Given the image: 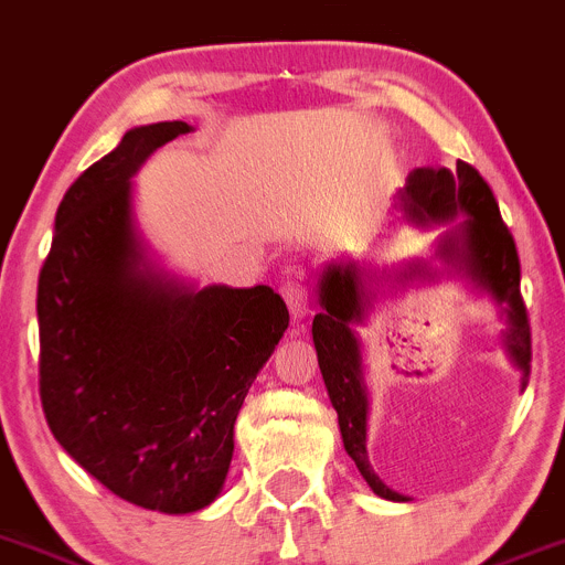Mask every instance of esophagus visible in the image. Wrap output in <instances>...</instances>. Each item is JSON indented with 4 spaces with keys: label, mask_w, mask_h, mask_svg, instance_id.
Segmentation results:
<instances>
[{
    "label": "esophagus",
    "mask_w": 565,
    "mask_h": 565,
    "mask_svg": "<svg viewBox=\"0 0 565 565\" xmlns=\"http://www.w3.org/2000/svg\"><path fill=\"white\" fill-rule=\"evenodd\" d=\"M282 297H286L294 321H302L310 313V291L302 279H288V282H282Z\"/></svg>",
    "instance_id": "esophagus-1"
}]
</instances>
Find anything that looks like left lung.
<instances>
[{
    "label": "left lung",
    "mask_w": 565,
    "mask_h": 565,
    "mask_svg": "<svg viewBox=\"0 0 565 565\" xmlns=\"http://www.w3.org/2000/svg\"><path fill=\"white\" fill-rule=\"evenodd\" d=\"M402 207L416 222H449L466 213V222L455 235H447L440 255L458 260L475 282H480L508 313L510 330L504 332V347L510 358L530 383L533 363V335L530 316L521 297V263L515 241L502 222L497 199L475 166L458 160V171L449 169H413L402 191ZM321 313L313 319V343L319 354V369L327 394L338 411V427L343 435V449L354 460L363 480L377 497L405 502L391 491L372 471L366 455V385L360 366V343L352 332V321L363 316V279L358 266H330L321 277Z\"/></svg>",
    "instance_id": "obj_1"
}]
</instances>
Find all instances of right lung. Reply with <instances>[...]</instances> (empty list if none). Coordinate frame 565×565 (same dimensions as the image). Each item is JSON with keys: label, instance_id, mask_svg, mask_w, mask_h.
<instances>
[{"label": "right lung", "instance_id": "right-lung-1", "mask_svg": "<svg viewBox=\"0 0 565 565\" xmlns=\"http://www.w3.org/2000/svg\"><path fill=\"white\" fill-rule=\"evenodd\" d=\"M185 121L136 127L63 196L38 277L41 405L63 449L127 502L216 499L252 380L288 330L268 286L202 291L143 268L130 177Z\"/></svg>", "mask_w": 565, "mask_h": 565}]
</instances>
